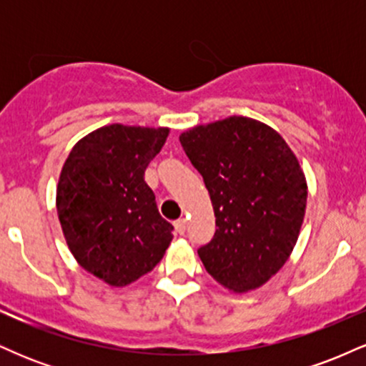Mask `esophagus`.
Segmentation results:
<instances>
[{
    "label": "esophagus",
    "mask_w": 366,
    "mask_h": 366,
    "mask_svg": "<svg viewBox=\"0 0 366 366\" xmlns=\"http://www.w3.org/2000/svg\"><path fill=\"white\" fill-rule=\"evenodd\" d=\"M175 230H177L179 234H186V229H187V220L186 218H179V220H175Z\"/></svg>",
    "instance_id": "34e87169"
}]
</instances>
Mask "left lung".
Listing matches in <instances>:
<instances>
[{"label":"left lung","mask_w":366,"mask_h":366,"mask_svg":"<svg viewBox=\"0 0 366 366\" xmlns=\"http://www.w3.org/2000/svg\"><path fill=\"white\" fill-rule=\"evenodd\" d=\"M179 139L217 218L215 236L197 249L201 262L229 291L258 289L287 262L303 225L308 187L296 154L247 117L196 125Z\"/></svg>","instance_id":"8db88e82"}]
</instances>
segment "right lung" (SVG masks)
<instances>
[{"instance_id": "1", "label": "right lung", "mask_w": 366, "mask_h": 366, "mask_svg": "<svg viewBox=\"0 0 366 366\" xmlns=\"http://www.w3.org/2000/svg\"><path fill=\"white\" fill-rule=\"evenodd\" d=\"M169 132L104 125L74 146L61 169L56 209L66 244L84 270L112 287L153 270L174 239L144 182Z\"/></svg>"}]
</instances>
